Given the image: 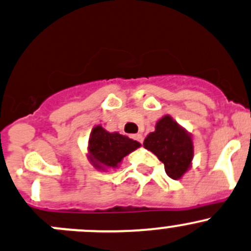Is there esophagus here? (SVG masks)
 I'll return each mask as SVG.
<instances>
[{"label": "esophagus", "mask_w": 251, "mask_h": 251, "mask_svg": "<svg viewBox=\"0 0 251 251\" xmlns=\"http://www.w3.org/2000/svg\"><path fill=\"white\" fill-rule=\"evenodd\" d=\"M132 137H133V140L138 141V142H140V143L143 142V136L141 135V133H137V135H133Z\"/></svg>", "instance_id": "1"}]
</instances>
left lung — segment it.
I'll return each instance as SVG.
<instances>
[{"label": "left lung", "mask_w": 251, "mask_h": 251, "mask_svg": "<svg viewBox=\"0 0 251 251\" xmlns=\"http://www.w3.org/2000/svg\"><path fill=\"white\" fill-rule=\"evenodd\" d=\"M143 147L157 155L172 179H180L190 168L194 155L191 135L173 120L172 116L165 115L158 121L154 132L145 138Z\"/></svg>", "instance_id": "8db88e82"}]
</instances>
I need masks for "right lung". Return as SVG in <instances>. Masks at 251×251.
<instances>
[{
  "instance_id": "1",
  "label": "right lung",
  "mask_w": 251,
  "mask_h": 251,
  "mask_svg": "<svg viewBox=\"0 0 251 251\" xmlns=\"http://www.w3.org/2000/svg\"><path fill=\"white\" fill-rule=\"evenodd\" d=\"M137 141L118 132H108L101 126H96L89 137V160L99 170L116 168L124 157L140 147Z\"/></svg>"
}]
</instances>
